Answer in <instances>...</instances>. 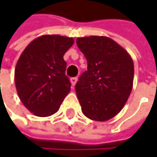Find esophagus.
<instances>
[{
    "instance_id": "34e87169",
    "label": "esophagus",
    "mask_w": 157,
    "mask_h": 157,
    "mask_svg": "<svg viewBox=\"0 0 157 157\" xmlns=\"http://www.w3.org/2000/svg\"><path fill=\"white\" fill-rule=\"evenodd\" d=\"M76 82H77V77H73V78H71V83H72L73 86H75V85L76 84Z\"/></svg>"
}]
</instances>
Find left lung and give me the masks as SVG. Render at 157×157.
Listing matches in <instances>:
<instances>
[{"label": "left lung", "instance_id": "8db88e82", "mask_svg": "<svg viewBox=\"0 0 157 157\" xmlns=\"http://www.w3.org/2000/svg\"><path fill=\"white\" fill-rule=\"evenodd\" d=\"M76 44L87 60V71L75 85L82 112L91 120L107 121L123 109L132 92L133 59L106 36L79 37Z\"/></svg>", "mask_w": 157, "mask_h": 157}]
</instances>
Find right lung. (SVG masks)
Segmentation results:
<instances>
[{"label":"right lung","mask_w":157,"mask_h":157,"mask_svg":"<svg viewBox=\"0 0 157 157\" xmlns=\"http://www.w3.org/2000/svg\"><path fill=\"white\" fill-rule=\"evenodd\" d=\"M71 37L46 34L32 41L21 52L14 71L18 95L32 113H55L71 90L65 75L64 53L74 44Z\"/></svg>","instance_id":"add662e5"}]
</instances>
